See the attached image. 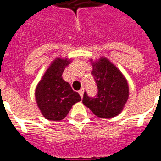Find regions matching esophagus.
<instances>
[{
    "label": "esophagus",
    "instance_id": "esophagus-1",
    "mask_svg": "<svg viewBox=\"0 0 161 161\" xmlns=\"http://www.w3.org/2000/svg\"><path fill=\"white\" fill-rule=\"evenodd\" d=\"M79 93H80V97H81V98L83 97V95H84V89H83V88L80 89Z\"/></svg>",
    "mask_w": 161,
    "mask_h": 161
}]
</instances>
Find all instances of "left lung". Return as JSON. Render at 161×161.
<instances>
[{"mask_svg": "<svg viewBox=\"0 0 161 161\" xmlns=\"http://www.w3.org/2000/svg\"><path fill=\"white\" fill-rule=\"evenodd\" d=\"M93 67L92 74L97 85L95 98L84 93L83 104L97 117L103 119L118 116L123 111L129 97V85L124 75L106 57L93 61L89 59Z\"/></svg>", "mask_w": 161, "mask_h": 161, "instance_id": "1", "label": "left lung"}]
</instances>
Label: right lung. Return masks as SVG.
<instances>
[{
	"label": "right lung",
	"instance_id": "obj_1",
	"mask_svg": "<svg viewBox=\"0 0 161 161\" xmlns=\"http://www.w3.org/2000/svg\"><path fill=\"white\" fill-rule=\"evenodd\" d=\"M72 59L57 57L52 61L35 89L37 106L45 119L60 121L72 106L81 100L79 93L72 90L70 84L62 77L65 68Z\"/></svg>",
	"mask_w": 161,
	"mask_h": 161
}]
</instances>
